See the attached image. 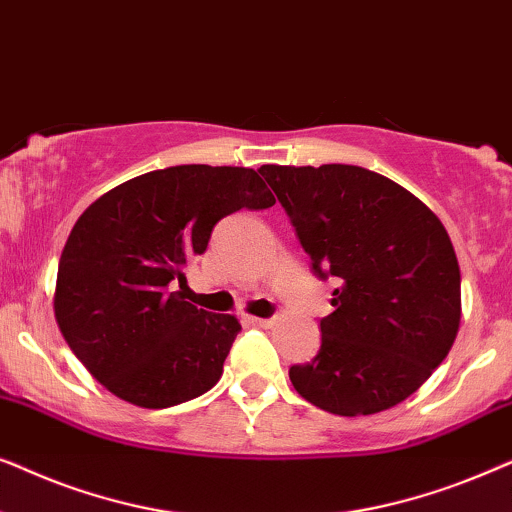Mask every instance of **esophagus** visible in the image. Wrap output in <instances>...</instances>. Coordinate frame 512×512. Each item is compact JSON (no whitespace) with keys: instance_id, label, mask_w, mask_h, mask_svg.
<instances>
[{"instance_id":"1","label":"esophagus","mask_w":512,"mask_h":512,"mask_svg":"<svg viewBox=\"0 0 512 512\" xmlns=\"http://www.w3.org/2000/svg\"><path fill=\"white\" fill-rule=\"evenodd\" d=\"M244 321H247V324H251V326H261V328L272 326V319H261V317H247Z\"/></svg>"}]
</instances>
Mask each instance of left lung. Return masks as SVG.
<instances>
[{
	"instance_id": "1",
	"label": "left lung",
	"mask_w": 512,
	"mask_h": 512,
	"mask_svg": "<svg viewBox=\"0 0 512 512\" xmlns=\"http://www.w3.org/2000/svg\"><path fill=\"white\" fill-rule=\"evenodd\" d=\"M289 214L312 270L335 277L319 354L293 389L340 417L375 415L429 380L457 338L461 275L436 214L396 181L356 165L258 170Z\"/></svg>"
}]
</instances>
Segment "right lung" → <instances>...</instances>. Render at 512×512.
<instances>
[{
    "mask_svg": "<svg viewBox=\"0 0 512 512\" xmlns=\"http://www.w3.org/2000/svg\"><path fill=\"white\" fill-rule=\"evenodd\" d=\"M275 195L249 167L177 165L111 188L74 223L53 310L62 338L111 394L172 408L221 380L240 321L172 291L205 254L223 216L268 209Z\"/></svg>",
    "mask_w": 512,
    "mask_h": 512,
    "instance_id": "right-lung-1",
    "label": "right lung"
}]
</instances>
